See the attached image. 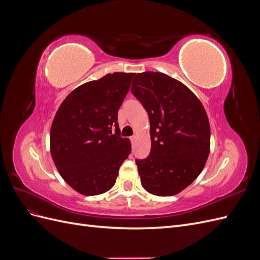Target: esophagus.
<instances>
[{
    "label": "esophagus",
    "instance_id": "esophagus-1",
    "mask_svg": "<svg viewBox=\"0 0 260 260\" xmlns=\"http://www.w3.org/2000/svg\"><path fill=\"white\" fill-rule=\"evenodd\" d=\"M130 140H131V144H132V147H133V146H135V143H136L137 137H136V136H133V137H131V138H130Z\"/></svg>",
    "mask_w": 260,
    "mask_h": 260
}]
</instances>
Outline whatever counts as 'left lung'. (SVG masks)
Masks as SVG:
<instances>
[{
    "label": "left lung",
    "mask_w": 260,
    "mask_h": 260,
    "mask_svg": "<svg viewBox=\"0 0 260 260\" xmlns=\"http://www.w3.org/2000/svg\"><path fill=\"white\" fill-rule=\"evenodd\" d=\"M132 84L151 124V153L136 159L141 184L154 195L178 194L207 160L210 127L205 108L183 83L161 73L138 74Z\"/></svg>",
    "instance_id": "obj_1"
}]
</instances>
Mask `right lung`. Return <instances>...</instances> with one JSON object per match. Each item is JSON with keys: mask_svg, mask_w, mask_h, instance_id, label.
Listing matches in <instances>:
<instances>
[{"mask_svg": "<svg viewBox=\"0 0 260 260\" xmlns=\"http://www.w3.org/2000/svg\"><path fill=\"white\" fill-rule=\"evenodd\" d=\"M133 77L114 73L78 86L54 117L52 158L61 178L80 194L111 190L131 152L130 140L121 138L117 119Z\"/></svg>", "mask_w": 260, "mask_h": 260, "instance_id": "obj_1", "label": "right lung"}]
</instances>
